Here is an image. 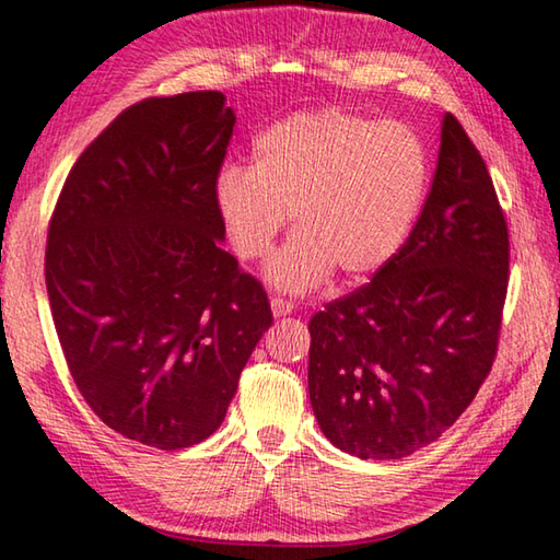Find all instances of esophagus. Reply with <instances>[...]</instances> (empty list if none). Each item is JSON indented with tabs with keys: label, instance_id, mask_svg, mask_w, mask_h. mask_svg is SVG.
I'll return each mask as SVG.
<instances>
[{
	"label": "esophagus",
	"instance_id": "esophagus-1",
	"mask_svg": "<svg viewBox=\"0 0 560 560\" xmlns=\"http://www.w3.org/2000/svg\"><path fill=\"white\" fill-rule=\"evenodd\" d=\"M271 311H273V316H277V318L289 316L293 311V303L287 301V299H281V296H273L271 299Z\"/></svg>",
	"mask_w": 560,
	"mask_h": 560
}]
</instances>
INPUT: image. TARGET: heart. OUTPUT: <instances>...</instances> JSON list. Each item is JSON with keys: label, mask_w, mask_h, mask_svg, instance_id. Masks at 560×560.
Wrapping results in <instances>:
<instances>
[{"label": "heart", "mask_w": 560, "mask_h": 560, "mask_svg": "<svg viewBox=\"0 0 560 560\" xmlns=\"http://www.w3.org/2000/svg\"><path fill=\"white\" fill-rule=\"evenodd\" d=\"M430 175L428 145L410 126L330 108L273 122L254 143V165L220 167L212 197L246 261L267 257L293 217L296 234L267 277L301 293L334 269L348 279L383 269L410 236Z\"/></svg>", "instance_id": "b5f03b06"}]
</instances>
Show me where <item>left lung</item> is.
<instances>
[{
  "instance_id": "8db88e82",
  "label": "left lung",
  "mask_w": 560,
  "mask_h": 560,
  "mask_svg": "<svg viewBox=\"0 0 560 560\" xmlns=\"http://www.w3.org/2000/svg\"><path fill=\"white\" fill-rule=\"evenodd\" d=\"M506 283L494 183L447 113L432 189L402 249L308 324L320 432L360 459H400L438 440L491 371Z\"/></svg>"
}]
</instances>
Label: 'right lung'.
Segmentation results:
<instances>
[{"label": "right lung", "instance_id": "add662e5", "mask_svg": "<svg viewBox=\"0 0 560 560\" xmlns=\"http://www.w3.org/2000/svg\"><path fill=\"white\" fill-rule=\"evenodd\" d=\"M234 110L220 91L145 98L66 177L46 291L66 365L110 430L183 450L220 428L271 303L222 249L212 185Z\"/></svg>", "mask_w": 560, "mask_h": 560}]
</instances>
